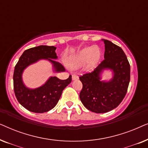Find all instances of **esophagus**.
Here are the masks:
<instances>
[{
  "instance_id": "34e87169",
  "label": "esophagus",
  "mask_w": 148,
  "mask_h": 148,
  "mask_svg": "<svg viewBox=\"0 0 148 148\" xmlns=\"http://www.w3.org/2000/svg\"><path fill=\"white\" fill-rule=\"evenodd\" d=\"M79 79V77L77 75H75V74L72 75V79L73 80H77V79Z\"/></svg>"
}]
</instances>
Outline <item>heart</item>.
I'll return each instance as SVG.
<instances>
[{
    "instance_id": "1",
    "label": "heart",
    "mask_w": 148,
    "mask_h": 148,
    "mask_svg": "<svg viewBox=\"0 0 148 148\" xmlns=\"http://www.w3.org/2000/svg\"><path fill=\"white\" fill-rule=\"evenodd\" d=\"M101 51L98 46H89L81 50L71 56L67 61V64L71 69H77L87 62L90 69L94 68L100 61Z\"/></svg>"
}]
</instances>
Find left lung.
Wrapping results in <instances>:
<instances>
[{
	"instance_id": "1",
	"label": "left lung",
	"mask_w": 148,
	"mask_h": 148,
	"mask_svg": "<svg viewBox=\"0 0 148 148\" xmlns=\"http://www.w3.org/2000/svg\"><path fill=\"white\" fill-rule=\"evenodd\" d=\"M102 40L105 44L104 60L94 71L79 77L83 84L80 100L87 109L96 113L116 108L125 98L130 82V64L122 48L109 40ZM105 70L112 71L113 77L108 81L101 80Z\"/></svg>"
}]
</instances>
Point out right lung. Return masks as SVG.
Listing matches in <instances>:
<instances>
[{
    "mask_svg": "<svg viewBox=\"0 0 148 148\" xmlns=\"http://www.w3.org/2000/svg\"><path fill=\"white\" fill-rule=\"evenodd\" d=\"M55 46H39L24 51L15 65L13 74L14 92L18 102L27 110L36 113L48 112L57 104L64 88L71 82V75L67 79L61 80L50 77L39 88L31 89L25 86L22 75L24 70L40 60H46L52 64L53 71L60 73L64 68L56 61L58 56Z\"/></svg>",
    "mask_w": 148,
    "mask_h": 148,
    "instance_id": "add662e5",
    "label": "right lung"
}]
</instances>
